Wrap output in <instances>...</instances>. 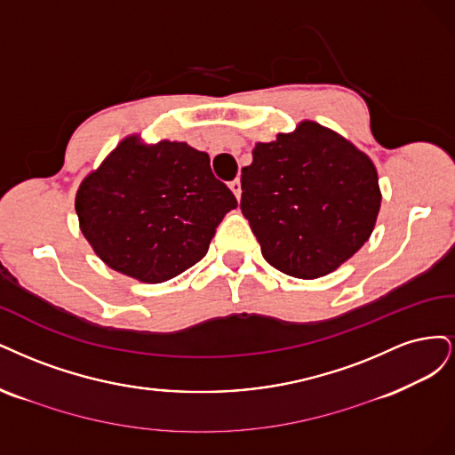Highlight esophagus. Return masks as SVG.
Segmentation results:
<instances>
[{
  "label": "esophagus",
  "mask_w": 455,
  "mask_h": 455,
  "mask_svg": "<svg viewBox=\"0 0 455 455\" xmlns=\"http://www.w3.org/2000/svg\"><path fill=\"white\" fill-rule=\"evenodd\" d=\"M228 187H230V190L234 193V196H236V198L240 200V196H242V183H240V180H238V178L232 180V181L228 183Z\"/></svg>",
  "instance_id": "1"
}]
</instances>
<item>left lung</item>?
<instances>
[{"label": "left lung", "mask_w": 455, "mask_h": 455, "mask_svg": "<svg viewBox=\"0 0 455 455\" xmlns=\"http://www.w3.org/2000/svg\"><path fill=\"white\" fill-rule=\"evenodd\" d=\"M379 202L371 158L312 121L257 143L253 163L242 168L240 208L262 257L300 280L355 255L371 238Z\"/></svg>", "instance_id": "left-lung-1"}]
</instances>
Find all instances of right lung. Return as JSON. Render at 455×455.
<instances>
[{
  "label": "right lung",
  "mask_w": 455,
  "mask_h": 455,
  "mask_svg": "<svg viewBox=\"0 0 455 455\" xmlns=\"http://www.w3.org/2000/svg\"><path fill=\"white\" fill-rule=\"evenodd\" d=\"M238 206L208 153L180 141L124 140L76 198L81 232L106 265L163 283L208 253L215 228Z\"/></svg>",
  "instance_id": "add662e5"
}]
</instances>
